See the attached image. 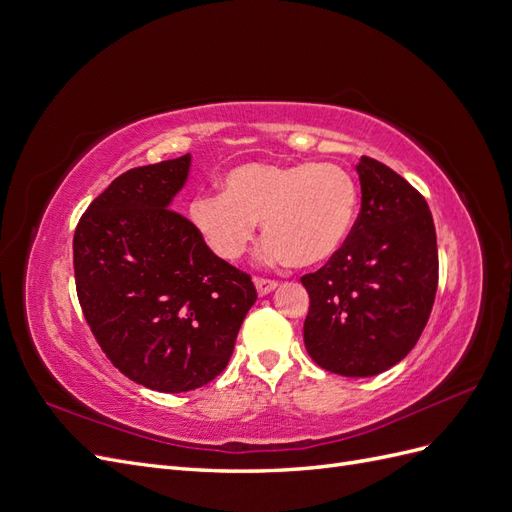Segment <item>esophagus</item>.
<instances>
[{"label":"esophagus","mask_w":512,"mask_h":512,"mask_svg":"<svg viewBox=\"0 0 512 512\" xmlns=\"http://www.w3.org/2000/svg\"><path fill=\"white\" fill-rule=\"evenodd\" d=\"M254 286H256L260 297H265V294H269V292H273L277 288V282L275 280H265V277H256Z\"/></svg>","instance_id":"obj_1"}]
</instances>
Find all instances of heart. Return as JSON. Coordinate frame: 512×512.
I'll return each instance as SVG.
<instances>
[{"label": "heart", "instance_id": "1", "mask_svg": "<svg viewBox=\"0 0 512 512\" xmlns=\"http://www.w3.org/2000/svg\"><path fill=\"white\" fill-rule=\"evenodd\" d=\"M359 213V190L331 162H245L222 177V194H196L188 215L224 262L241 260L265 232L269 265L316 267L342 250Z\"/></svg>", "mask_w": 512, "mask_h": 512}]
</instances>
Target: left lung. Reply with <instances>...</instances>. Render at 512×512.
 I'll list each match as a JSON object with an SVG mask.
<instances>
[{"label":"left lung","mask_w":512,"mask_h":512,"mask_svg":"<svg viewBox=\"0 0 512 512\" xmlns=\"http://www.w3.org/2000/svg\"><path fill=\"white\" fill-rule=\"evenodd\" d=\"M361 213L342 250L301 282L309 294V356L346 378H369L414 348L438 290V243L425 198L363 156Z\"/></svg>","instance_id":"1"}]
</instances>
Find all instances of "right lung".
<instances>
[{"label": "right lung", "instance_id": "1", "mask_svg": "<svg viewBox=\"0 0 512 512\" xmlns=\"http://www.w3.org/2000/svg\"><path fill=\"white\" fill-rule=\"evenodd\" d=\"M192 156L119 175L74 230V280L85 320L111 363L136 384L185 393L222 374L252 277L220 260L170 209Z\"/></svg>", "mask_w": 512, "mask_h": 512}]
</instances>
